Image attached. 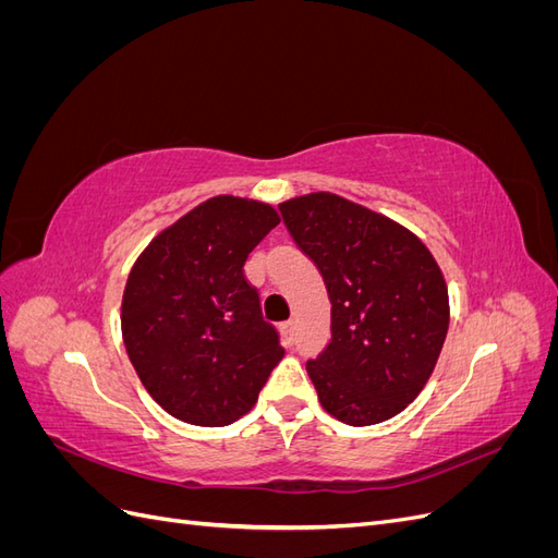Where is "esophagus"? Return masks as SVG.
Returning a JSON list of instances; mask_svg holds the SVG:
<instances>
[{"label": "esophagus", "instance_id": "34e87169", "mask_svg": "<svg viewBox=\"0 0 558 558\" xmlns=\"http://www.w3.org/2000/svg\"><path fill=\"white\" fill-rule=\"evenodd\" d=\"M281 332H283L286 344H293V340H295V320H286V324H281Z\"/></svg>", "mask_w": 558, "mask_h": 558}]
</instances>
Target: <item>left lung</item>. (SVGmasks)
<instances>
[{
    "mask_svg": "<svg viewBox=\"0 0 558 558\" xmlns=\"http://www.w3.org/2000/svg\"><path fill=\"white\" fill-rule=\"evenodd\" d=\"M330 298V342L307 363L324 410L373 426L421 393L449 328L440 267L410 230L332 193L279 205Z\"/></svg>",
    "mask_w": 558,
    "mask_h": 558,
    "instance_id": "left-lung-1",
    "label": "left lung"
}]
</instances>
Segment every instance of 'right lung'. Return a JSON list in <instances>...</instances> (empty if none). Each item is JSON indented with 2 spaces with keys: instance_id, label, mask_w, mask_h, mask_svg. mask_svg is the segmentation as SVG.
<instances>
[{
  "instance_id": "add662e5",
  "label": "right lung",
  "mask_w": 558,
  "mask_h": 558,
  "mask_svg": "<svg viewBox=\"0 0 558 558\" xmlns=\"http://www.w3.org/2000/svg\"><path fill=\"white\" fill-rule=\"evenodd\" d=\"M279 223L253 199L202 202L148 244L123 295V342L146 391L193 426H228L258 400L283 359L248 253Z\"/></svg>"
}]
</instances>
